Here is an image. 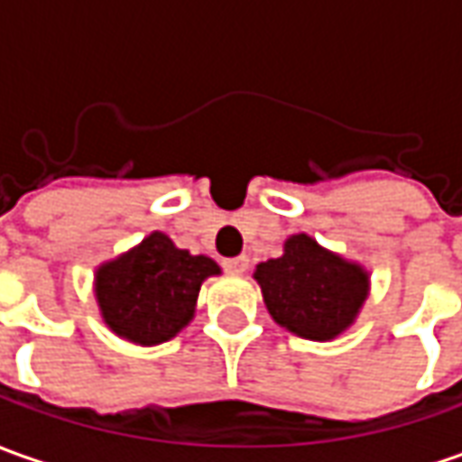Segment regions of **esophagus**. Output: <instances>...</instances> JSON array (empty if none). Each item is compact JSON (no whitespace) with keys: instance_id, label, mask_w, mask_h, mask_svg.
Segmentation results:
<instances>
[{"instance_id":"34e87169","label":"esophagus","mask_w":462,"mask_h":462,"mask_svg":"<svg viewBox=\"0 0 462 462\" xmlns=\"http://www.w3.org/2000/svg\"><path fill=\"white\" fill-rule=\"evenodd\" d=\"M222 268L227 273H245V268H247V257L240 255L230 257V260H222Z\"/></svg>"}]
</instances>
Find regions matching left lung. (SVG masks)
Returning <instances> with one entry per match:
<instances>
[{"mask_svg":"<svg viewBox=\"0 0 462 462\" xmlns=\"http://www.w3.org/2000/svg\"><path fill=\"white\" fill-rule=\"evenodd\" d=\"M255 281L275 321L298 337L328 341L362 309L366 273L323 250L309 235H293L285 253L260 263Z\"/></svg>","mask_w":462,"mask_h":462,"instance_id":"obj_1","label":"left lung"}]
</instances>
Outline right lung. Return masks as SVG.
Segmentation results:
<instances>
[{
	"label": "right lung",
	"instance_id": "right-lung-1",
	"mask_svg": "<svg viewBox=\"0 0 462 462\" xmlns=\"http://www.w3.org/2000/svg\"><path fill=\"white\" fill-rule=\"evenodd\" d=\"M215 260L179 250L164 232L106 263L96 278L103 319L134 344H162L177 337L194 316L202 281L217 275Z\"/></svg>",
	"mask_w": 462,
	"mask_h": 462
}]
</instances>
